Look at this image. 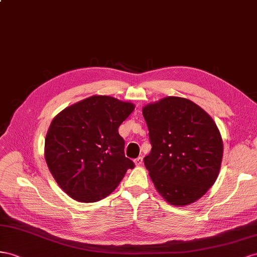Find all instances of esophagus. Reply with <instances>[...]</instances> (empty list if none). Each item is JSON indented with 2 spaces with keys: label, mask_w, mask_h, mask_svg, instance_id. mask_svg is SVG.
Wrapping results in <instances>:
<instances>
[{
  "label": "esophagus",
  "mask_w": 257,
  "mask_h": 257,
  "mask_svg": "<svg viewBox=\"0 0 257 257\" xmlns=\"http://www.w3.org/2000/svg\"><path fill=\"white\" fill-rule=\"evenodd\" d=\"M142 162H143V157H142V156L137 157V159L135 160V164H136L137 166H140L141 164H142Z\"/></svg>",
  "instance_id": "1"
}]
</instances>
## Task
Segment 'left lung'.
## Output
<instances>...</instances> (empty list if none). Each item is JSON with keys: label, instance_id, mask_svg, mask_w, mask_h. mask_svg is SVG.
Here are the masks:
<instances>
[{"label": "left lung", "instance_id": "1", "mask_svg": "<svg viewBox=\"0 0 257 257\" xmlns=\"http://www.w3.org/2000/svg\"><path fill=\"white\" fill-rule=\"evenodd\" d=\"M152 150L144 157L157 192L173 205L199 200L214 185L222 159L216 123L187 98L169 96L142 109Z\"/></svg>", "mask_w": 257, "mask_h": 257}]
</instances>
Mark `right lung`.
Listing matches in <instances>:
<instances>
[{"label":"right lung","mask_w":257,"mask_h":257,"mask_svg":"<svg viewBox=\"0 0 257 257\" xmlns=\"http://www.w3.org/2000/svg\"><path fill=\"white\" fill-rule=\"evenodd\" d=\"M134 104L94 95L65 108L51 122L44 156L52 176L79 202H96L118 186L135 163L118 133Z\"/></svg>","instance_id":"obj_1"}]
</instances>
